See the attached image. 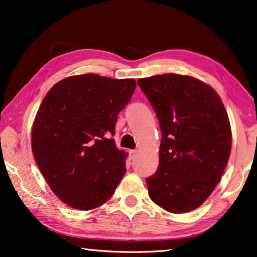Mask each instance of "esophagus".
I'll return each mask as SVG.
<instances>
[{
    "label": "esophagus",
    "instance_id": "obj_1",
    "mask_svg": "<svg viewBox=\"0 0 257 257\" xmlns=\"http://www.w3.org/2000/svg\"><path fill=\"white\" fill-rule=\"evenodd\" d=\"M128 153H129V158L133 160V159H135V156L137 155V151L136 150H129Z\"/></svg>",
    "mask_w": 257,
    "mask_h": 257
}]
</instances>
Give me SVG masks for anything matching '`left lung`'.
<instances>
[{
  "mask_svg": "<svg viewBox=\"0 0 257 257\" xmlns=\"http://www.w3.org/2000/svg\"><path fill=\"white\" fill-rule=\"evenodd\" d=\"M138 86L159 119L160 162L146 178L152 201L171 213H186L206 201L220 181L231 151V128L222 101L194 77L164 73Z\"/></svg>",
  "mask_w": 257,
  "mask_h": 257,
  "instance_id": "obj_1",
  "label": "left lung"
}]
</instances>
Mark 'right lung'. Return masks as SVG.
I'll list each match as a JSON object with an SVG mask.
<instances>
[{
	"mask_svg": "<svg viewBox=\"0 0 257 257\" xmlns=\"http://www.w3.org/2000/svg\"><path fill=\"white\" fill-rule=\"evenodd\" d=\"M135 88V79L86 73L64 78L45 95L33 124V155L67 205L101 206L122 179L127 153L111 137Z\"/></svg>",
	"mask_w": 257,
	"mask_h": 257,
	"instance_id": "add662e5",
	"label": "right lung"
}]
</instances>
